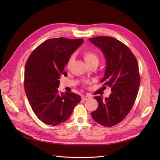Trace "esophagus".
Instances as JSON below:
<instances>
[{
    "label": "esophagus",
    "mask_w": 160,
    "mask_h": 160,
    "mask_svg": "<svg viewBox=\"0 0 160 160\" xmlns=\"http://www.w3.org/2000/svg\"><path fill=\"white\" fill-rule=\"evenodd\" d=\"M90 99H91L90 96H83L82 97V100H83V101H88Z\"/></svg>",
    "instance_id": "1"
}]
</instances>
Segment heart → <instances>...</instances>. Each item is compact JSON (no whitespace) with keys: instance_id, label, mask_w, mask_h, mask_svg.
I'll return each mask as SVG.
<instances>
[{"instance_id":"b5f03b06","label":"heart","mask_w":160,"mask_h":160,"mask_svg":"<svg viewBox=\"0 0 160 160\" xmlns=\"http://www.w3.org/2000/svg\"><path fill=\"white\" fill-rule=\"evenodd\" d=\"M83 57L84 58L85 62H87V64L88 65L92 63L98 64L99 58L98 55L94 51H86L83 53ZM72 61H73V57H71L68 61V63H67V67H70Z\"/></svg>"}]
</instances>
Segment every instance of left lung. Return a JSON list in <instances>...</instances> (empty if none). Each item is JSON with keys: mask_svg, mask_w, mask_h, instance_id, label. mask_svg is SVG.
<instances>
[{"mask_svg": "<svg viewBox=\"0 0 160 160\" xmlns=\"http://www.w3.org/2000/svg\"><path fill=\"white\" fill-rule=\"evenodd\" d=\"M89 40L105 57L106 69L101 82L112 91L105 99L95 97L98 108L91 117L103 126L111 127L124 119L136 99L140 83L138 63L129 48L113 37L100 36Z\"/></svg>", "mask_w": 160, "mask_h": 160, "instance_id": "1", "label": "left lung"}]
</instances>
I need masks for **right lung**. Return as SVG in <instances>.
<instances>
[{"mask_svg": "<svg viewBox=\"0 0 160 160\" xmlns=\"http://www.w3.org/2000/svg\"><path fill=\"white\" fill-rule=\"evenodd\" d=\"M83 42L82 38L48 39L32 51L26 62L25 90L29 103L41 122L57 125L69 118L81 99L74 93H59V79L70 57Z\"/></svg>", "mask_w": 160, "mask_h": 160, "instance_id": "1", "label": "right lung"}]
</instances>
